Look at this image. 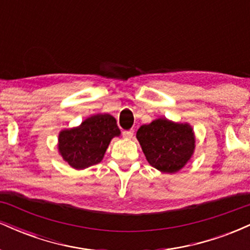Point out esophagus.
Wrapping results in <instances>:
<instances>
[{
  "label": "esophagus",
  "mask_w": 250,
  "mask_h": 250,
  "mask_svg": "<svg viewBox=\"0 0 250 250\" xmlns=\"http://www.w3.org/2000/svg\"><path fill=\"white\" fill-rule=\"evenodd\" d=\"M122 135H123V137H125V139H130V137H133L134 130L133 129H130V130H125L122 133Z\"/></svg>",
  "instance_id": "esophagus-1"
}]
</instances>
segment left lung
<instances>
[{
	"mask_svg": "<svg viewBox=\"0 0 250 250\" xmlns=\"http://www.w3.org/2000/svg\"><path fill=\"white\" fill-rule=\"evenodd\" d=\"M136 137L149 165L163 173L179 171L194 153V133L187 123L157 119L141 125Z\"/></svg>",
	"mask_w": 250,
	"mask_h": 250,
	"instance_id": "obj_1",
	"label": "left lung"
}]
</instances>
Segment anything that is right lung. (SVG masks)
<instances>
[{"mask_svg": "<svg viewBox=\"0 0 250 250\" xmlns=\"http://www.w3.org/2000/svg\"><path fill=\"white\" fill-rule=\"evenodd\" d=\"M120 134L113 116L97 114L84 120L80 127L60 133V154L73 168H88L102 161L110 140Z\"/></svg>", "mask_w": 250, "mask_h": 250, "instance_id": "obj_1", "label": "right lung"}]
</instances>
